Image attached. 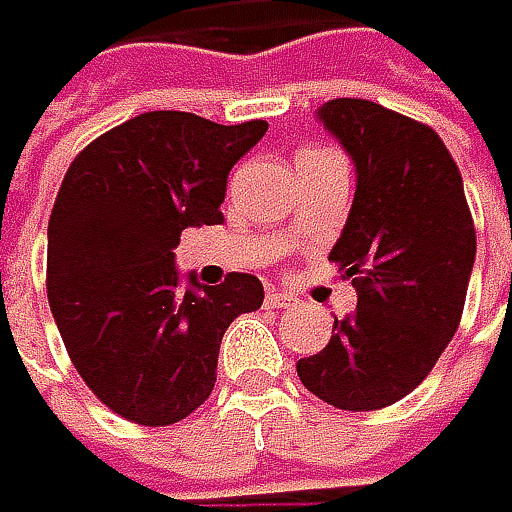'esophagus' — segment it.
<instances>
[{"instance_id":"1","label":"esophagus","mask_w":512,"mask_h":512,"mask_svg":"<svg viewBox=\"0 0 512 512\" xmlns=\"http://www.w3.org/2000/svg\"><path fill=\"white\" fill-rule=\"evenodd\" d=\"M292 304H298V298L289 295V292H281V289L266 292V307H269V310H286V307H292Z\"/></svg>"}]
</instances>
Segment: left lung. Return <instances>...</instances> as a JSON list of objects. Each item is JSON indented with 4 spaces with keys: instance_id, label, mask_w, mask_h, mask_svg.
Listing matches in <instances>:
<instances>
[{
    "instance_id": "left-lung-1",
    "label": "left lung",
    "mask_w": 512,
    "mask_h": 512,
    "mask_svg": "<svg viewBox=\"0 0 512 512\" xmlns=\"http://www.w3.org/2000/svg\"><path fill=\"white\" fill-rule=\"evenodd\" d=\"M318 118L356 165V196L330 260L353 278L356 310L333 316L324 350L298 359L318 400L376 411L411 394L455 336L475 263L461 170L429 124L336 98Z\"/></svg>"
}]
</instances>
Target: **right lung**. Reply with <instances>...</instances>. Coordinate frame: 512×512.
<instances>
[{
    "label": "right lung",
    "instance_id": "add662e5",
    "mask_svg": "<svg viewBox=\"0 0 512 512\" xmlns=\"http://www.w3.org/2000/svg\"><path fill=\"white\" fill-rule=\"evenodd\" d=\"M266 130L156 109L106 130L66 170L48 220V304L77 374L124 420L194 414L214 391L226 327L263 304L249 272L182 289L173 249L185 228L223 223L228 173Z\"/></svg>",
    "mask_w": 512,
    "mask_h": 512
}]
</instances>
